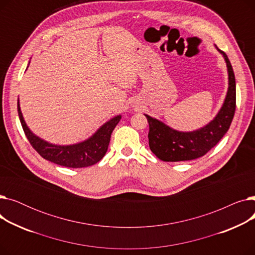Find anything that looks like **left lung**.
<instances>
[{
	"mask_svg": "<svg viewBox=\"0 0 255 255\" xmlns=\"http://www.w3.org/2000/svg\"><path fill=\"white\" fill-rule=\"evenodd\" d=\"M223 56L229 72V90L224 103L209 124L190 132L170 128L161 121L144 115L149 122V145L151 151L162 161H187L206 155L215 146L230 129L236 111V78L232 64L225 52Z\"/></svg>",
	"mask_w": 255,
	"mask_h": 255,
	"instance_id": "1",
	"label": "left lung"
}]
</instances>
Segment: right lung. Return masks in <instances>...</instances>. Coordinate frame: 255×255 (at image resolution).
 Segmentation results:
<instances>
[{"label": "right lung", "instance_id": "obj_1", "mask_svg": "<svg viewBox=\"0 0 255 255\" xmlns=\"http://www.w3.org/2000/svg\"><path fill=\"white\" fill-rule=\"evenodd\" d=\"M17 112L24 134L39 155L50 162L71 168L87 167L99 162L109 149L112 132L121 120V116L111 119L90 138L82 142L69 145H58L36 136L29 129L20 111L19 100H17Z\"/></svg>", "mask_w": 255, "mask_h": 255}]
</instances>
